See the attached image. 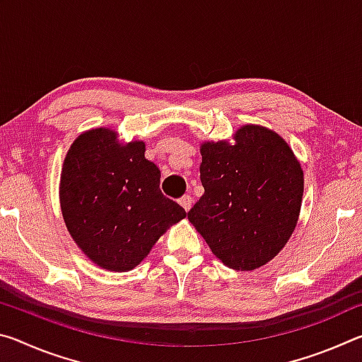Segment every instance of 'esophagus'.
I'll return each mask as SVG.
<instances>
[{"label":"esophagus","instance_id":"esophagus-1","mask_svg":"<svg viewBox=\"0 0 362 362\" xmlns=\"http://www.w3.org/2000/svg\"><path fill=\"white\" fill-rule=\"evenodd\" d=\"M192 196L189 194H185V196H182V198L179 199V203H180V206L183 207V209L185 211H189V207H192Z\"/></svg>","mask_w":362,"mask_h":362}]
</instances>
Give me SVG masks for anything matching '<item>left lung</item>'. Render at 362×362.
Segmentation results:
<instances>
[{
    "instance_id": "left-lung-1",
    "label": "left lung",
    "mask_w": 362,
    "mask_h": 362,
    "mask_svg": "<svg viewBox=\"0 0 362 362\" xmlns=\"http://www.w3.org/2000/svg\"><path fill=\"white\" fill-rule=\"evenodd\" d=\"M204 194L188 220L226 267L250 272L289 241L303 198V170L276 132L244 126L236 144L201 145Z\"/></svg>"
}]
</instances>
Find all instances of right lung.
<instances>
[{
	"instance_id": "add662e5",
	"label": "right lung",
	"mask_w": 362,
	"mask_h": 362,
	"mask_svg": "<svg viewBox=\"0 0 362 362\" xmlns=\"http://www.w3.org/2000/svg\"><path fill=\"white\" fill-rule=\"evenodd\" d=\"M161 173L145 158V144L116 142L110 129L79 136L60 175V207L83 252L110 272L142 262L185 209L159 188Z\"/></svg>"
}]
</instances>
